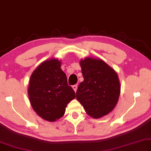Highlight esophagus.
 <instances>
[{
	"mask_svg": "<svg viewBox=\"0 0 151 151\" xmlns=\"http://www.w3.org/2000/svg\"><path fill=\"white\" fill-rule=\"evenodd\" d=\"M72 88L73 89V90L75 92H76V91H77L78 89V85H74L72 86Z\"/></svg>",
	"mask_w": 151,
	"mask_h": 151,
	"instance_id": "34e87169",
	"label": "esophagus"
}]
</instances>
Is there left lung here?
<instances>
[{"label":"left lung","mask_w":151,"mask_h":151,"mask_svg":"<svg viewBox=\"0 0 151 151\" xmlns=\"http://www.w3.org/2000/svg\"><path fill=\"white\" fill-rule=\"evenodd\" d=\"M84 80L78 86L76 98L89 115L98 119L114 109L120 96L117 73L102 60H80Z\"/></svg>","instance_id":"1"}]
</instances>
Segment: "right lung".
Wrapping results in <instances>:
<instances>
[{
    "label": "right lung",
    "mask_w": 151,
    "mask_h": 151,
    "mask_svg": "<svg viewBox=\"0 0 151 151\" xmlns=\"http://www.w3.org/2000/svg\"><path fill=\"white\" fill-rule=\"evenodd\" d=\"M28 93L34 111L52 122L64 115L67 105L76 97L57 59L44 61L36 68L30 76Z\"/></svg>",
    "instance_id": "1"
}]
</instances>
